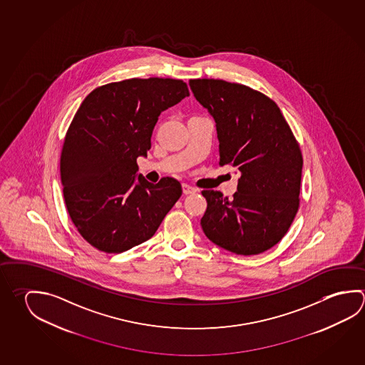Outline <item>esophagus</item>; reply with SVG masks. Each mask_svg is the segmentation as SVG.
Listing matches in <instances>:
<instances>
[{"mask_svg":"<svg viewBox=\"0 0 365 365\" xmlns=\"http://www.w3.org/2000/svg\"><path fill=\"white\" fill-rule=\"evenodd\" d=\"M182 190H183V193H185V195H192V193H196V192H197V190H196L195 187L187 185V183H183V185H182Z\"/></svg>","mask_w":365,"mask_h":365,"instance_id":"obj_1","label":"esophagus"}]
</instances>
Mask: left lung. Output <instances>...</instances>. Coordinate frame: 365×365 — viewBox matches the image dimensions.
<instances>
[{
	"mask_svg": "<svg viewBox=\"0 0 365 365\" xmlns=\"http://www.w3.org/2000/svg\"><path fill=\"white\" fill-rule=\"evenodd\" d=\"M217 127L219 165L240 174L232 200L202 191L206 237L237 255H257L287 233L300 204L302 155L277 103L247 86L191 79Z\"/></svg>",
	"mask_w": 365,
	"mask_h": 365,
	"instance_id": "1",
	"label": "left lung"
}]
</instances>
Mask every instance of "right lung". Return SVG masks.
<instances>
[{
	"instance_id": "add662e5",
	"label": "right lung",
	"mask_w": 365,
	"mask_h": 365,
	"mask_svg": "<svg viewBox=\"0 0 365 365\" xmlns=\"http://www.w3.org/2000/svg\"><path fill=\"white\" fill-rule=\"evenodd\" d=\"M190 96L170 78H132L92 91L65 135L60 173L71 222L87 242L119 254L154 236L182 195L170 177L137 178L138 156H148L164 110Z\"/></svg>"
}]
</instances>
